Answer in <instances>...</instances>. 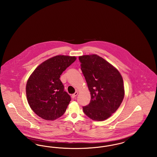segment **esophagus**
I'll list each match as a JSON object with an SVG mask.
<instances>
[{
  "label": "esophagus",
  "instance_id": "34e87169",
  "mask_svg": "<svg viewBox=\"0 0 157 157\" xmlns=\"http://www.w3.org/2000/svg\"><path fill=\"white\" fill-rule=\"evenodd\" d=\"M78 92H75V93H74V94H72V96H71V97H72V98H74L76 97L78 95Z\"/></svg>",
  "mask_w": 157,
  "mask_h": 157
}]
</instances>
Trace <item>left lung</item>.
I'll return each mask as SVG.
<instances>
[{
	"label": "left lung",
	"mask_w": 157,
	"mask_h": 157,
	"mask_svg": "<svg viewBox=\"0 0 157 157\" xmlns=\"http://www.w3.org/2000/svg\"><path fill=\"white\" fill-rule=\"evenodd\" d=\"M81 70L90 94V101L83 107L91 120L102 121L120 107L125 95L122 77L118 70L95 54L79 56Z\"/></svg>",
	"instance_id": "left-lung-1"
}]
</instances>
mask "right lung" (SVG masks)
<instances>
[{"instance_id":"obj_1","label":"right lung","mask_w":157,"mask_h":157,"mask_svg":"<svg viewBox=\"0 0 157 157\" xmlns=\"http://www.w3.org/2000/svg\"><path fill=\"white\" fill-rule=\"evenodd\" d=\"M76 59V56H53L40 63L30 75L26 86L27 100L32 111L42 119L56 120L66 111L71 97L64 91L59 78Z\"/></svg>"}]
</instances>
